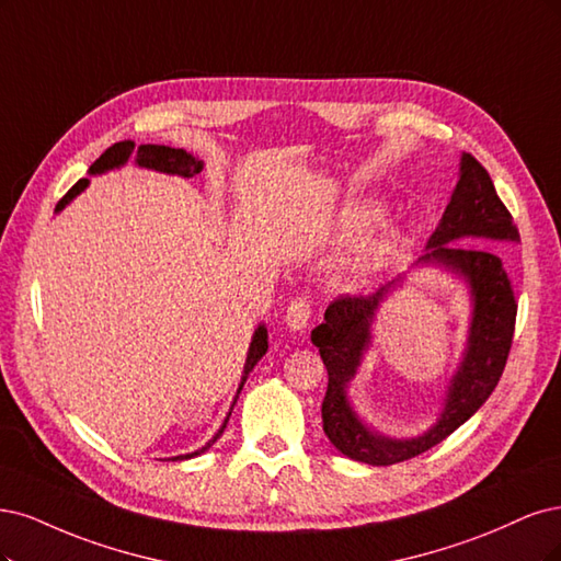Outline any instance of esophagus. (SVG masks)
<instances>
[{
	"instance_id": "obj_1",
	"label": "esophagus",
	"mask_w": 561,
	"mask_h": 561,
	"mask_svg": "<svg viewBox=\"0 0 561 561\" xmlns=\"http://www.w3.org/2000/svg\"><path fill=\"white\" fill-rule=\"evenodd\" d=\"M310 314H312V300L307 296H300L288 302L284 321L291 331H305L307 321H310Z\"/></svg>"
}]
</instances>
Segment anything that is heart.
<instances>
[{"label":"heart","instance_id":"1","mask_svg":"<svg viewBox=\"0 0 561 561\" xmlns=\"http://www.w3.org/2000/svg\"><path fill=\"white\" fill-rule=\"evenodd\" d=\"M375 216H377V211H375L373 207H358V209H354V211L350 214V228H352V230L366 228V226H370V224L375 221ZM389 242H391V234L385 232L382 238H379L377 242H373L370 254H377V251H382L385 247H389Z\"/></svg>","mask_w":561,"mask_h":561}]
</instances>
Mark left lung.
I'll return each instance as SVG.
<instances>
[{"instance_id": "8db88e82", "label": "left lung", "mask_w": 561, "mask_h": 561, "mask_svg": "<svg viewBox=\"0 0 561 561\" xmlns=\"http://www.w3.org/2000/svg\"><path fill=\"white\" fill-rule=\"evenodd\" d=\"M519 232L505 209L492 176L471 156H461L459 182L449 197L440 226L431 234L426 254L417 263H440L461 275L471 286L473 319L466 354L457 375L449 379L445 408L438 422L424 436L396 440L379 436L356 417L347 401V385L370 345V327L387 294L399 279L377 288L370 296H340L327 307L323 323L312 331L329 370V389L321 403L323 433L342 455L370 466L408 461L443 443L480 405L490 399L508 360L517 302L508 275L490 242H517ZM476 243V248H468Z\"/></svg>"}]
</instances>
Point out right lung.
Returning <instances> with one entry per match:
<instances>
[{"label": "right lung", "mask_w": 561, "mask_h": 561, "mask_svg": "<svg viewBox=\"0 0 561 561\" xmlns=\"http://www.w3.org/2000/svg\"><path fill=\"white\" fill-rule=\"evenodd\" d=\"M133 153H135V141H130V139H128V141H118V144H114V147L106 149V151H104V153L93 162V165H90V170H88V172H90V174H102V172H106V170L121 168V165H125V162H128V158H130ZM137 165L188 179V176H195L197 172L203 170V160L193 158V156H191V153H186L184 149L158 147V144H141V147H137ZM85 186H88V179H79V182H77L75 186H71V188L65 193L62 201L56 205V211H62V209H65V205H69L71 201H75V197H77ZM265 352H267V331H265V327L261 323V327H259V329H256V333H254V337H251L249 354H247V364H244V375H242V382H240L238 393L242 391V387H244V382H247L249 373L254 370V366H256L259 360L263 358V354H265ZM234 401H238V396H234ZM226 424H228V417H226L224 426L219 428V433H216V436H214V438H211L203 449L191 451V455H179V457H172V461H182V459H191V457L203 455L205 449H209L216 440L221 438V433H224Z\"/></svg>", "instance_id": "right-lung-1"}]
</instances>
